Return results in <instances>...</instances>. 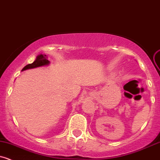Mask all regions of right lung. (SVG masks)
Returning a JSON list of instances; mask_svg holds the SVG:
<instances>
[{
	"label": "right lung",
	"instance_id": "right-lung-1",
	"mask_svg": "<svg viewBox=\"0 0 160 160\" xmlns=\"http://www.w3.org/2000/svg\"><path fill=\"white\" fill-rule=\"evenodd\" d=\"M49 63H50V61L47 59L46 55L40 54L37 57L36 60H35L33 63H30V64H28L27 66L23 67L22 69V71L23 70H28V69H33V68H36V67L46 66V65H48Z\"/></svg>",
	"mask_w": 160,
	"mask_h": 160
}]
</instances>
